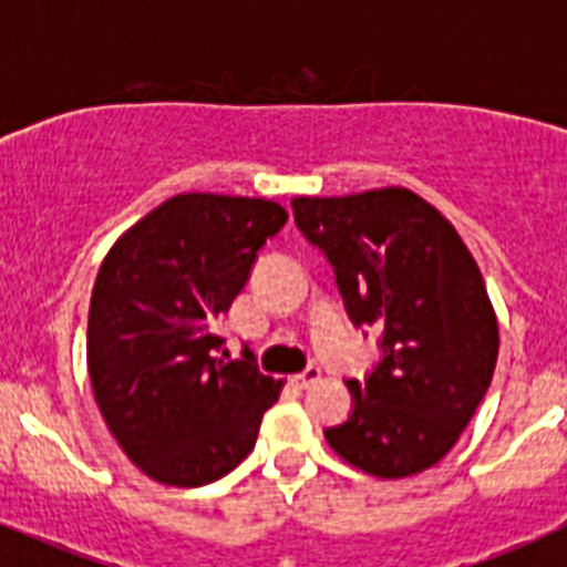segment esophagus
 <instances>
[{
	"instance_id": "obj_1",
	"label": "esophagus",
	"mask_w": 567,
	"mask_h": 567,
	"mask_svg": "<svg viewBox=\"0 0 567 567\" xmlns=\"http://www.w3.org/2000/svg\"><path fill=\"white\" fill-rule=\"evenodd\" d=\"M318 379H321V368L310 365V368H307V371L296 373V377L290 379V382H293L299 390H307V388H312V384H316Z\"/></svg>"
}]
</instances>
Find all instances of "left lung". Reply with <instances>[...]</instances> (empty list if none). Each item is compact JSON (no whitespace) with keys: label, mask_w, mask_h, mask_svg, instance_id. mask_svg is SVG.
Masks as SVG:
<instances>
[{"label":"left lung","mask_w":567,"mask_h":567,"mask_svg":"<svg viewBox=\"0 0 567 567\" xmlns=\"http://www.w3.org/2000/svg\"><path fill=\"white\" fill-rule=\"evenodd\" d=\"M293 216L332 262L351 321L382 332V362L349 379L354 410L323 432L379 480L441 463L491 388L498 321L480 266L441 210L406 188L296 196Z\"/></svg>","instance_id":"8db88e82"}]
</instances>
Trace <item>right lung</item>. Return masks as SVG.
<instances>
[{
    "mask_svg": "<svg viewBox=\"0 0 567 567\" xmlns=\"http://www.w3.org/2000/svg\"><path fill=\"white\" fill-rule=\"evenodd\" d=\"M285 221L271 199L177 194L132 224L99 266L87 312L93 399L121 452L161 485L227 476L282 393V379L249 360L216 357L213 329Z\"/></svg>",
    "mask_w": 567,
    "mask_h": 567,
    "instance_id": "1",
    "label": "right lung"
}]
</instances>
